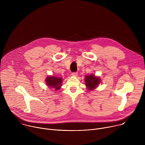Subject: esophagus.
Wrapping results in <instances>:
<instances>
[{"label":"esophagus","instance_id":"34e87169","mask_svg":"<svg viewBox=\"0 0 145 145\" xmlns=\"http://www.w3.org/2000/svg\"><path fill=\"white\" fill-rule=\"evenodd\" d=\"M77 74H78L77 72H72V75L73 76H77Z\"/></svg>","mask_w":145,"mask_h":145}]
</instances>
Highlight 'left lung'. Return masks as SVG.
<instances>
[{"instance_id": "obj_1", "label": "left lung", "mask_w": 145, "mask_h": 145, "mask_svg": "<svg viewBox=\"0 0 145 145\" xmlns=\"http://www.w3.org/2000/svg\"><path fill=\"white\" fill-rule=\"evenodd\" d=\"M86 84L89 90L95 89L100 83V78L95 75H89L86 76Z\"/></svg>"}]
</instances>
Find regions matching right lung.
Instances as JSON below:
<instances>
[{
    "label": "right lung",
    "instance_id": "obj_1",
    "mask_svg": "<svg viewBox=\"0 0 145 145\" xmlns=\"http://www.w3.org/2000/svg\"><path fill=\"white\" fill-rule=\"evenodd\" d=\"M63 79L62 78H58L57 77H48L46 78V85L50 88H55V90H58L61 86Z\"/></svg>",
    "mask_w": 145,
    "mask_h": 145
}]
</instances>
